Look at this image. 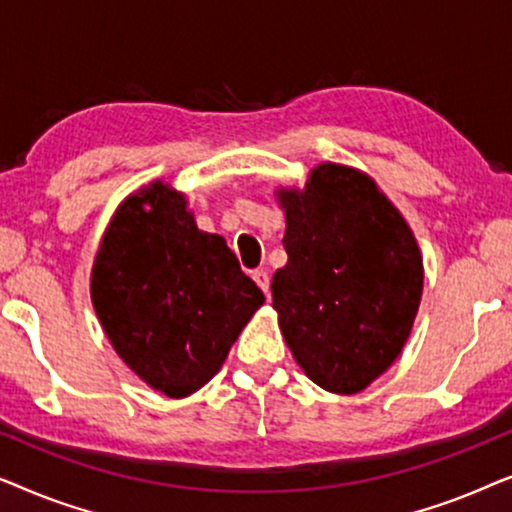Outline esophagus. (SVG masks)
I'll use <instances>...</instances> for the list:
<instances>
[{
    "instance_id": "esophagus-1",
    "label": "esophagus",
    "mask_w": 512,
    "mask_h": 512,
    "mask_svg": "<svg viewBox=\"0 0 512 512\" xmlns=\"http://www.w3.org/2000/svg\"><path fill=\"white\" fill-rule=\"evenodd\" d=\"M251 277H254V282H256L258 286H261V291L265 293V296H270V277H268V272H265V270H256Z\"/></svg>"
}]
</instances>
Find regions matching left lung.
<instances>
[{"mask_svg":"<svg viewBox=\"0 0 512 512\" xmlns=\"http://www.w3.org/2000/svg\"><path fill=\"white\" fill-rule=\"evenodd\" d=\"M289 261L272 307L293 359L314 384L356 394L377 380L415 324L424 286L417 240L368 174L321 163L303 191L279 188Z\"/></svg>","mask_w":512,"mask_h":512,"instance_id":"left-lung-1","label":"left lung"}]
</instances>
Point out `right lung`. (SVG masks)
<instances>
[{
  "label": "right lung",
  "instance_id": "obj_1",
  "mask_svg": "<svg viewBox=\"0 0 512 512\" xmlns=\"http://www.w3.org/2000/svg\"><path fill=\"white\" fill-rule=\"evenodd\" d=\"M186 205L163 181L128 195L90 275V298L116 354L170 398L205 387L265 303L226 240L195 226Z\"/></svg>",
  "mask_w": 512,
  "mask_h": 512
}]
</instances>
